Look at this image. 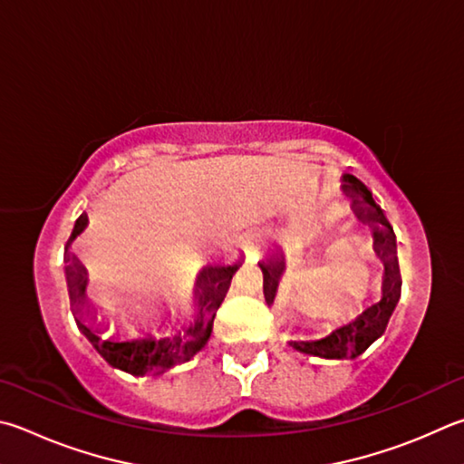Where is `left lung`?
Instances as JSON below:
<instances>
[{
	"label": "left lung",
	"instance_id": "left-lung-1",
	"mask_svg": "<svg viewBox=\"0 0 464 464\" xmlns=\"http://www.w3.org/2000/svg\"><path fill=\"white\" fill-rule=\"evenodd\" d=\"M341 188L344 195L351 198V208L357 215L359 221L372 225L373 229V249L375 254L383 261V284H382V300L373 302L367 306L355 320L334 328L331 334L318 341H290L294 349L306 355H316L324 359H355L361 353H365L372 343H375L379 336L385 333V326L390 323V316L393 314L395 306L400 300L401 290V277L398 267V257H395V233L393 227L387 221L385 213L375 203L363 182L355 176L344 174ZM261 272H264V294L267 304H272L277 292V284L284 274V256L276 257L269 264H259Z\"/></svg>",
	"mask_w": 464,
	"mask_h": 464
}]
</instances>
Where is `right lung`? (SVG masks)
<instances>
[{"instance_id":"add662e5","label":"right lung","mask_w":464,"mask_h":464,"mask_svg":"<svg viewBox=\"0 0 464 464\" xmlns=\"http://www.w3.org/2000/svg\"><path fill=\"white\" fill-rule=\"evenodd\" d=\"M87 215H81L74 221V229L71 233L69 246L87 229ZM69 246H66V282H69V292L72 304H82L87 290V269L82 267L77 257L69 256ZM241 264L233 266H207L197 277L195 296L198 298V316L195 324L182 328L166 339H154L148 334L146 339H131V341H117V339H101L99 331H92L81 316V308H74V320H77L79 331L87 336L89 343L97 349L109 365L121 369L125 373L136 377L144 375H160L176 365H182L190 361L197 353L205 347L210 331H213L215 310L221 306L227 290H229L231 277L237 272ZM211 313L208 321L204 320V306Z\"/></svg>"}]
</instances>
